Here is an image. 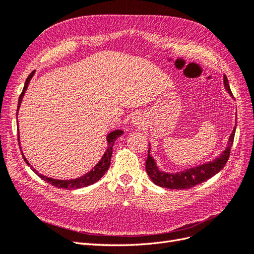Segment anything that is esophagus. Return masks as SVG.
Listing matches in <instances>:
<instances>
[{
    "label": "esophagus",
    "instance_id": "34e87169",
    "mask_svg": "<svg viewBox=\"0 0 254 254\" xmlns=\"http://www.w3.org/2000/svg\"><path fill=\"white\" fill-rule=\"evenodd\" d=\"M141 121H142V120L138 117V116H136V117L133 118V123H135V125H137V126L141 125Z\"/></svg>",
    "mask_w": 254,
    "mask_h": 254
}]
</instances>
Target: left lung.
I'll return each mask as SVG.
<instances>
[{
  "mask_svg": "<svg viewBox=\"0 0 254 254\" xmlns=\"http://www.w3.org/2000/svg\"><path fill=\"white\" fill-rule=\"evenodd\" d=\"M223 83L228 92L231 96H233L230 89L228 77L226 75H223ZM235 129L236 127H234L233 132H232L230 136L227 149L224 150L218 157L215 158L212 162H208L206 164L200 165V166H197V167L190 168L181 172L168 173V172H164L159 170L157 168L153 157H152L150 154V148H149L148 157L146 161V170H147L148 176L150 177L152 182L154 184L161 187L170 188V190H187V188H191L195 185L205 182V181H207L209 178L214 177L216 173H218L224 166H226L230 156L232 144H233Z\"/></svg>",
  "mask_w": 254,
  "mask_h": 254,
  "instance_id": "1",
  "label": "left lung"
}]
</instances>
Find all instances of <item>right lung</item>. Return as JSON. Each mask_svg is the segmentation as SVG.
<instances>
[{"label":"right lung","mask_w":254,"mask_h":254,"mask_svg":"<svg viewBox=\"0 0 254 254\" xmlns=\"http://www.w3.org/2000/svg\"><path fill=\"white\" fill-rule=\"evenodd\" d=\"M35 73V71H33L32 73L27 76L26 81H25V84H24V87H23V90L22 92H21V95L19 97V101H18V107H17V116H18V112H19V107L21 105V102H22V99H23V96L24 93L27 89V86L28 84H30V81L31 78L33 77ZM17 126H18V117H17ZM19 132V129H18ZM122 131L121 129H117V131H114L112 133H110L107 135L106 139H107V149L105 151L104 155L102 156V158H101V161L93 167L88 173H86L85 176H82L79 177L77 179H74V180H56V179H51V178H48L46 176H42L40 175V173H38V171H36V169H34L31 164L27 162V159L25 158L23 152L21 151V153H22V156L24 158L25 163L30 166L31 169L37 175L40 179H42L43 181H46L47 183L53 185L55 187H59V188H63V190H74V188H82V187H86L88 185H91L93 183L98 182V181L102 178L105 172L108 170V168H110V165H111V157H112V154H113V146H114V142L116 141V139L118 138V137H120L122 135ZM20 136H19V133H18V141H19V144H20Z\"/></svg>","instance_id":"1"}]
</instances>
